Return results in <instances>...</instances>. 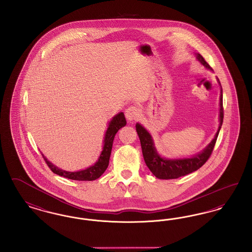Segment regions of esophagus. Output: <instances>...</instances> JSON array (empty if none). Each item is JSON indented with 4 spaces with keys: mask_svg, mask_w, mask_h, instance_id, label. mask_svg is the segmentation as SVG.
Returning <instances> with one entry per match:
<instances>
[{
    "mask_svg": "<svg viewBox=\"0 0 252 252\" xmlns=\"http://www.w3.org/2000/svg\"><path fill=\"white\" fill-rule=\"evenodd\" d=\"M140 116V109L137 107L130 106L129 108H126V117L128 121L137 120Z\"/></svg>",
    "mask_w": 252,
    "mask_h": 252,
    "instance_id": "obj_1",
    "label": "esophagus"
}]
</instances>
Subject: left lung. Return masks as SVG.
I'll use <instances>...</instances> for the list:
<instances>
[{
  "instance_id": "left-lung-1",
  "label": "left lung",
  "mask_w": 252,
  "mask_h": 252,
  "mask_svg": "<svg viewBox=\"0 0 252 252\" xmlns=\"http://www.w3.org/2000/svg\"><path fill=\"white\" fill-rule=\"evenodd\" d=\"M197 60L206 67L207 69L212 70L210 65L205 61L203 57L199 54H195ZM217 81L221 87L220 81L217 78ZM220 109H219V126L218 130L216 132L215 138L213 141L208 144L201 152L198 154L191 157V158H166L160 156L156 147L154 145V142L152 139V136L149 134L144 126L137 123L136 124V131L138 133V136L140 138L143 156L146 166L149 168V170L152 172V174L159 180H173L178 179L180 177L186 176L190 173L196 171L197 169L201 167L204 163L208 160V158L211 156L214 147L216 145V140L218 137V134L220 131L221 126L223 124L224 118V110H223V92L222 87L220 91Z\"/></svg>"
}]
</instances>
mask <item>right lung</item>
Returning <instances> with one entry per match:
<instances>
[{
  "label": "right lung",
  "mask_w": 252,
  "mask_h": 252,
  "mask_svg": "<svg viewBox=\"0 0 252 252\" xmlns=\"http://www.w3.org/2000/svg\"><path fill=\"white\" fill-rule=\"evenodd\" d=\"M126 125V121L125 115H124L123 112L118 113L117 115H115L112 118V120L110 121L109 124H108V129H107L106 134H105L104 146H103V150L100 154V157L98 158L97 161L94 165L86 168L85 170H80V171H76V172L65 171V170H62L60 168L57 167L52 162H50L48 159L44 157V155H42V157H43L44 160L46 161L49 168L55 174L59 175L60 177H64V178H67V179H70V180H82V181H84V180L91 181V180H97L98 178H100L103 175V173L108 168L109 157L111 154L112 144H113L115 134Z\"/></svg>",
  "instance_id": "right-lung-1"
}]
</instances>
